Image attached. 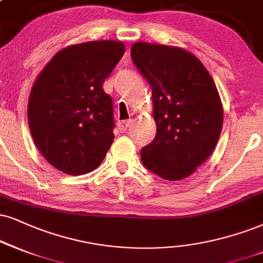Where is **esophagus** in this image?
<instances>
[{"instance_id":"obj_1","label":"esophagus","mask_w":263,"mask_h":263,"mask_svg":"<svg viewBox=\"0 0 263 263\" xmlns=\"http://www.w3.org/2000/svg\"><path fill=\"white\" fill-rule=\"evenodd\" d=\"M130 123H132V121H121L118 123V129H119V132L121 133H125L126 132V129L129 128V125H130Z\"/></svg>"}]
</instances>
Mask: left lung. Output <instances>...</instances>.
Listing matches in <instances>:
<instances>
[{"label":"left lung","instance_id":"obj_1","mask_svg":"<svg viewBox=\"0 0 263 263\" xmlns=\"http://www.w3.org/2000/svg\"><path fill=\"white\" fill-rule=\"evenodd\" d=\"M133 63L150 84L156 137L141 148L144 166L167 180L194 173L221 135L223 109L210 73L183 48L137 42Z\"/></svg>","mask_w":263,"mask_h":263}]
</instances>
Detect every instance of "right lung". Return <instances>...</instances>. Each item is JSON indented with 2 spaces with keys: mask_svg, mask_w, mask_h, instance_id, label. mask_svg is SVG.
I'll return each instance as SVG.
<instances>
[{
  "mask_svg": "<svg viewBox=\"0 0 263 263\" xmlns=\"http://www.w3.org/2000/svg\"><path fill=\"white\" fill-rule=\"evenodd\" d=\"M119 41H90L60 51L31 89L28 122L34 142L57 170L72 176L101 164L115 134L105 79L124 54Z\"/></svg>",
  "mask_w": 263,
  "mask_h": 263,
  "instance_id": "1",
  "label": "right lung"
}]
</instances>
